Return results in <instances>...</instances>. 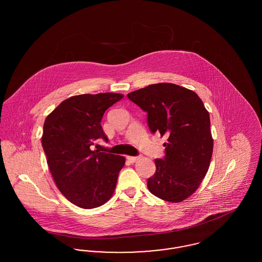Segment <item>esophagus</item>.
I'll return each instance as SVG.
<instances>
[{
  "instance_id": "1",
  "label": "esophagus",
  "mask_w": 262,
  "mask_h": 262,
  "mask_svg": "<svg viewBox=\"0 0 262 262\" xmlns=\"http://www.w3.org/2000/svg\"><path fill=\"white\" fill-rule=\"evenodd\" d=\"M126 159L130 163H135L139 159V156H127Z\"/></svg>"
}]
</instances>
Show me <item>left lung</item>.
Segmentation results:
<instances>
[{
	"mask_svg": "<svg viewBox=\"0 0 262 262\" xmlns=\"http://www.w3.org/2000/svg\"><path fill=\"white\" fill-rule=\"evenodd\" d=\"M147 113L154 135L167 136L165 156L155 159L156 172L147 180L155 196L181 202L200 187L208 171L213 152L209 113L199 95L173 83L151 84L127 94Z\"/></svg>",
	"mask_w": 262,
	"mask_h": 262,
	"instance_id": "1",
	"label": "left lung"
}]
</instances>
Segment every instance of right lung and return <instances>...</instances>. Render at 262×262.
<instances>
[{"label": "right lung", "instance_id": "right-lung-1", "mask_svg": "<svg viewBox=\"0 0 262 262\" xmlns=\"http://www.w3.org/2000/svg\"><path fill=\"white\" fill-rule=\"evenodd\" d=\"M123 98L118 93L70 97L51 113L43 126L42 146L52 177L64 198L91 209L111 199L125 157L90 149L94 141H108L101 120Z\"/></svg>", "mask_w": 262, "mask_h": 262}]
</instances>
